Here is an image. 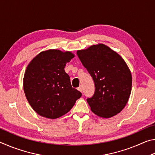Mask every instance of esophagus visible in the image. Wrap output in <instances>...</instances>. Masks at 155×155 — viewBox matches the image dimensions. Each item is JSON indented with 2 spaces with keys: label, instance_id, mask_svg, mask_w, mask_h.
I'll return each mask as SVG.
<instances>
[{
  "label": "esophagus",
  "instance_id": "34e87169",
  "mask_svg": "<svg viewBox=\"0 0 155 155\" xmlns=\"http://www.w3.org/2000/svg\"><path fill=\"white\" fill-rule=\"evenodd\" d=\"M78 90L80 91L81 92H82L83 91V88H82V86H80V87H78Z\"/></svg>",
  "mask_w": 155,
  "mask_h": 155
}]
</instances>
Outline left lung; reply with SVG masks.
Instances as JSON below:
<instances>
[{
  "mask_svg": "<svg viewBox=\"0 0 155 155\" xmlns=\"http://www.w3.org/2000/svg\"><path fill=\"white\" fill-rule=\"evenodd\" d=\"M92 77L95 92L87 101L94 114L109 118L122 111L129 98L132 76L122 57L103 44L77 52Z\"/></svg>",
  "mask_w": 155,
  "mask_h": 155,
  "instance_id": "obj_1",
  "label": "left lung"
}]
</instances>
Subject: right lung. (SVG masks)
<instances>
[{
    "mask_svg": "<svg viewBox=\"0 0 155 155\" xmlns=\"http://www.w3.org/2000/svg\"><path fill=\"white\" fill-rule=\"evenodd\" d=\"M74 57L71 52L51 49L41 52L28 65L23 87L28 103L38 115L58 118L70 111L82 95L72 87L64 70Z\"/></svg>",
    "mask_w": 155,
    "mask_h": 155,
    "instance_id": "right-lung-1",
    "label": "right lung"
}]
</instances>
